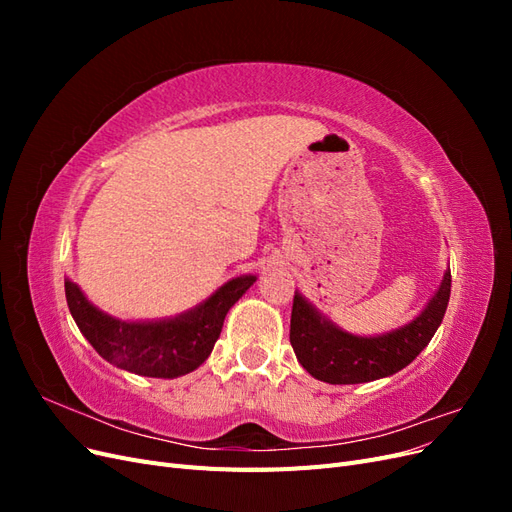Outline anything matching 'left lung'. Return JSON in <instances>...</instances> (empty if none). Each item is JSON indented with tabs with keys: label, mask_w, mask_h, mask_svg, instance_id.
I'll use <instances>...</instances> for the list:
<instances>
[{
	"label": "left lung",
	"mask_w": 512,
	"mask_h": 512,
	"mask_svg": "<svg viewBox=\"0 0 512 512\" xmlns=\"http://www.w3.org/2000/svg\"><path fill=\"white\" fill-rule=\"evenodd\" d=\"M451 297V269L433 297L408 324L380 335H354L337 327L297 290L290 316V344L309 376L329 384L389 378L410 365L442 324Z\"/></svg>",
	"instance_id": "1"
}]
</instances>
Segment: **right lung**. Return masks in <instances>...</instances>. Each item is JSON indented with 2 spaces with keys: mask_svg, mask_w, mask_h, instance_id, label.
<instances>
[{
  "mask_svg": "<svg viewBox=\"0 0 512 512\" xmlns=\"http://www.w3.org/2000/svg\"><path fill=\"white\" fill-rule=\"evenodd\" d=\"M256 280V275L232 277L192 309L158 320L106 314L72 280H66V301L76 327L104 361L136 376L179 378L209 359L228 309Z\"/></svg>",
  "mask_w": 512,
  "mask_h": 512,
  "instance_id": "right-lung-1",
  "label": "right lung"
}]
</instances>
